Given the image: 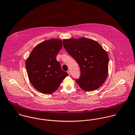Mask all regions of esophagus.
<instances>
[{
    "label": "esophagus",
    "instance_id": "1",
    "mask_svg": "<svg viewBox=\"0 0 135 135\" xmlns=\"http://www.w3.org/2000/svg\"><path fill=\"white\" fill-rule=\"evenodd\" d=\"M67 73L69 75H71V74H70V70H68V71H67Z\"/></svg>",
    "mask_w": 135,
    "mask_h": 135
}]
</instances>
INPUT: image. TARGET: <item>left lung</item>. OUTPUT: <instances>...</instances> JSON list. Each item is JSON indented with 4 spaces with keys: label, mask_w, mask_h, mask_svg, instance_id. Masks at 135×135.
Here are the masks:
<instances>
[{
    "label": "left lung",
    "mask_w": 135,
    "mask_h": 135,
    "mask_svg": "<svg viewBox=\"0 0 135 135\" xmlns=\"http://www.w3.org/2000/svg\"><path fill=\"white\" fill-rule=\"evenodd\" d=\"M66 51L79 64L81 75L75 81L85 91H93L104 83L108 74L109 56L97 41L86 38L63 40Z\"/></svg>",
    "instance_id": "obj_1"
}]
</instances>
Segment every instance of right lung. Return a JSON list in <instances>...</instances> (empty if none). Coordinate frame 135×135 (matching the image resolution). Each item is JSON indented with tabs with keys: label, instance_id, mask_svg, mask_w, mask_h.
<instances>
[{
	"label": "right lung",
	"instance_id": "add662e5",
	"mask_svg": "<svg viewBox=\"0 0 135 135\" xmlns=\"http://www.w3.org/2000/svg\"><path fill=\"white\" fill-rule=\"evenodd\" d=\"M62 40L52 39L36 46L26 60V68L32 85L40 92L51 94L56 90L68 74L56 60Z\"/></svg>",
	"mask_w": 135,
	"mask_h": 135
}]
</instances>
